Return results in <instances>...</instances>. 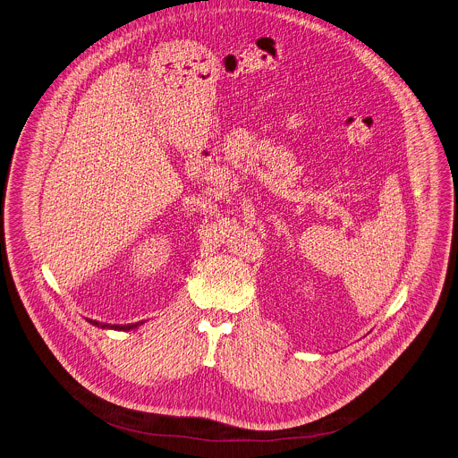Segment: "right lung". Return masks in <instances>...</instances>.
Returning a JSON list of instances; mask_svg holds the SVG:
<instances>
[{
  "mask_svg": "<svg viewBox=\"0 0 458 458\" xmlns=\"http://www.w3.org/2000/svg\"><path fill=\"white\" fill-rule=\"evenodd\" d=\"M89 322L92 326H98V327H103V329H116V331H131V329H136L142 324L141 322H136V324H127V326H122V324H105V322H98V320H92L89 318Z\"/></svg>",
  "mask_w": 458,
  "mask_h": 458,
  "instance_id": "obj_1",
  "label": "right lung"
}]
</instances>
